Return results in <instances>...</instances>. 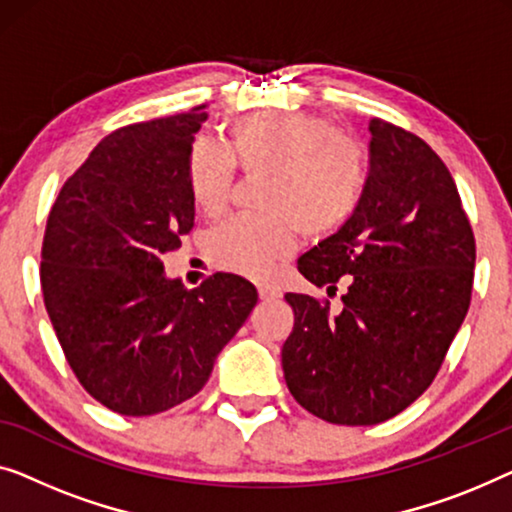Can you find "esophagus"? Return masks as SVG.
Here are the masks:
<instances>
[{"instance_id": "obj_1", "label": "esophagus", "mask_w": 512, "mask_h": 512, "mask_svg": "<svg viewBox=\"0 0 512 512\" xmlns=\"http://www.w3.org/2000/svg\"><path fill=\"white\" fill-rule=\"evenodd\" d=\"M257 292H259V299H262V301H276V299H280V292L276 290V287H271V285H259Z\"/></svg>"}]
</instances>
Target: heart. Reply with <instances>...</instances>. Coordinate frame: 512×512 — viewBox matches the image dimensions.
<instances>
[{"mask_svg":"<svg viewBox=\"0 0 512 512\" xmlns=\"http://www.w3.org/2000/svg\"><path fill=\"white\" fill-rule=\"evenodd\" d=\"M225 150L197 141L187 157L194 206L218 215L227 204L234 167L259 176L255 211L215 227L206 239L213 266L262 278L292 253L294 229L322 239L357 211L366 183L364 150L311 113H257L225 127Z\"/></svg>","mask_w":512,"mask_h":512,"instance_id":"1","label":"heart"}]
</instances>
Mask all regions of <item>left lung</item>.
Returning a JSON list of instances; mask_svg holds the SVG:
<instances>
[{"instance_id":"8db88e82","label":"left lung","mask_w":512,"mask_h":512,"mask_svg":"<svg viewBox=\"0 0 512 512\" xmlns=\"http://www.w3.org/2000/svg\"><path fill=\"white\" fill-rule=\"evenodd\" d=\"M369 178L352 218L299 257V273L343 308L285 294L294 329L285 383L331 424H378L431 385L471 304L475 239L457 185L420 136L369 122Z\"/></svg>"}]
</instances>
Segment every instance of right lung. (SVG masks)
Segmentation results:
<instances>
[{"mask_svg":"<svg viewBox=\"0 0 512 512\" xmlns=\"http://www.w3.org/2000/svg\"><path fill=\"white\" fill-rule=\"evenodd\" d=\"M204 106L115 129L62 185L41 248L48 318L78 383L141 417L194 397L257 304L234 273L197 290L162 255L194 225L187 157Z\"/></svg>","mask_w":512,"mask_h":512,"instance_id":"1","label":"right lung"}]
</instances>
